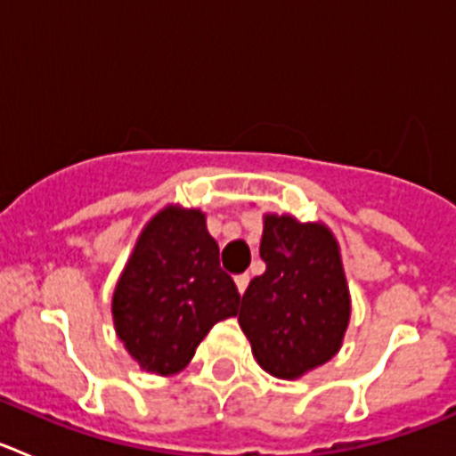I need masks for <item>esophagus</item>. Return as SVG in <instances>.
<instances>
[{"instance_id":"obj_1","label":"esophagus","mask_w":456,"mask_h":456,"mask_svg":"<svg viewBox=\"0 0 456 456\" xmlns=\"http://www.w3.org/2000/svg\"><path fill=\"white\" fill-rule=\"evenodd\" d=\"M248 281H251V276H248V273H240V276H235V285H237V289H240V294H244V289L248 288Z\"/></svg>"}]
</instances>
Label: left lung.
Instances as JSON below:
<instances>
[{
    "label": "left lung",
    "instance_id": "1",
    "mask_svg": "<svg viewBox=\"0 0 456 456\" xmlns=\"http://www.w3.org/2000/svg\"><path fill=\"white\" fill-rule=\"evenodd\" d=\"M260 257L267 269L248 283L237 320L265 372L299 379L331 361L347 331L340 247L324 224L265 215Z\"/></svg>",
    "mask_w": 456,
    "mask_h": 456
}]
</instances>
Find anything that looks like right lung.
I'll return each instance as SVG.
<instances>
[{
    "mask_svg": "<svg viewBox=\"0 0 456 456\" xmlns=\"http://www.w3.org/2000/svg\"><path fill=\"white\" fill-rule=\"evenodd\" d=\"M240 292L219 265L200 209L168 205L141 231L111 299L125 349L141 370L180 372L209 329L237 315Z\"/></svg>",
    "mask_w": 456,
    "mask_h": 456,
    "instance_id": "1",
    "label": "right lung"
}]
</instances>
